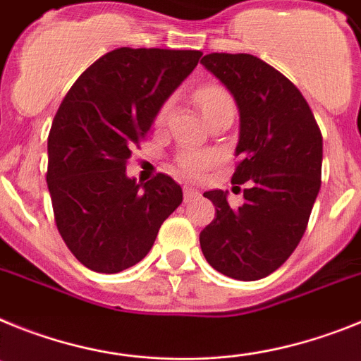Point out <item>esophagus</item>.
Segmentation results:
<instances>
[{
	"label": "esophagus",
	"mask_w": 361,
	"mask_h": 361,
	"mask_svg": "<svg viewBox=\"0 0 361 361\" xmlns=\"http://www.w3.org/2000/svg\"><path fill=\"white\" fill-rule=\"evenodd\" d=\"M198 196H200V192L196 189H192V187H183L185 202H192V200H196Z\"/></svg>",
	"instance_id": "esophagus-1"
}]
</instances>
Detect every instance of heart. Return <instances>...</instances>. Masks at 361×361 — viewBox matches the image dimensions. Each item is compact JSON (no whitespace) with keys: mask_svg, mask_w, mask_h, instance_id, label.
I'll use <instances>...</instances> for the list:
<instances>
[{"mask_svg":"<svg viewBox=\"0 0 361 361\" xmlns=\"http://www.w3.org/2000/svg\"><path fill=\"white\" fill-rule=\"evenodd\" d=\"M194 99L202 109V114L205 116V120H209L211 116L218 114V112H234V99L227 89L219 85H203L194 92ZM169 105H161L158 111L156 121H163L167 116ZM214 161V156L209 152H194V150H187L181 152L176 158V167L183 176L198 178L202 176L207 169L211 167Z\"/></svg>","mask_w":361,"mask_h":361,"instance_id":"obj_1","label":"heart"}]
</instances>
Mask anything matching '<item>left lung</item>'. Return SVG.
Here are the masks:
<instances>
[{
    "label": "left lung",
    "mask_w": 361,
    "mask_h": 361,
    "mask_svg": "<svg viewBox=\"0 0 361 361\" xmlns=\"http://www.w3.org/2000/svg\"><path fill=\"white\" fill-rule=\"evenodd\" d=\"M202 63L240 109V161L231 183L247 189L236 209L224 190L203 194L216 218L200 245L218 272L255 281L281 267L305 233L322 185V133L302 92L263 59L212 52Z\"/></svg>",
    "instance_id": "1"
}]
</instances>
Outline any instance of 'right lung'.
Wrapping results in <instances>:
<instances>
[{
	"instance_id": "add662e5",
	"label": "right lung",
	"mask_w": 361,
	"mask_h": 361,
	"mask_svg": "<svg viewBox=\"0 0 361 361\" xmlns=\"http://www.w3.org/2000/svg\"><path fill=\"white\" fill-rule=\"evenodd\" d=\"M200 50L121 47L71 87L49 133V185L59 234L87 269L116 274L147 256L181 187L159 172L127 178V159L156 114L198 65Z\"/></svg>"
}]
</instances>
